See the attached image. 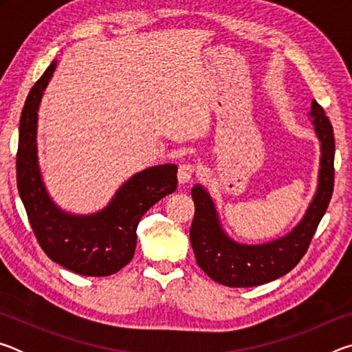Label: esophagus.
I'll return each instance as SVG.
<instances>
[{"label":"esophagus","mask_w":352,"mask_h":352,"mask_svg":"<svg viewBox=\"0 0 352 352\" xmlns=\"http://www.w3.org/2000/svg\"><path fill=\"white\" fill-rule=\"evenodd\" d=\"M195 175V168L192 164H180V168H178L177 172V177H178V183L180 184H188L192 182V178Z\"/></svg>","instance_id":"esophagus-1"}]
</instances>
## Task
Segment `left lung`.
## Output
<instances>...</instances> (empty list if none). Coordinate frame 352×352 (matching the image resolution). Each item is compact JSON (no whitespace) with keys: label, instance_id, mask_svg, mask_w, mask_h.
I'll use <instances>...</instances> for the list:
<instances>
[{"label":"left lung","instance_id":"1","mask_svg":"<svg viewBox=\"0 0 352 352\" xmlns=\"http://www.w3.org/2000/svg\"><path fill=\"white\" fill-rule=\"evenodd\" d=\"M309 118L320 141V168L317 188L294 228L275 239L261 243L237 242L226 233L212 195L201 184H194L195 214L190 225V245L195 259L212 281L228 287H253L289 273L305 256L329 205L333 189V130L324 110L312 100Z\"/></svg>","mask_w":352,"mask_h":352}]
</instances>
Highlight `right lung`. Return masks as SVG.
Segmentation results:
<instances>
[{"label": "right lung", "instance_id": "right-lung-1", "mask_svg": "<svg viewBox=\"0 0 352 352\" xmlns=\"http://www.w3.org/2000/svg\"><path fill=\"white\" fill-rule=\"evenodd\" d=\"M57 58L29 91L20 118L16 184L35 237L51 261L83 276H109L127 265L136 248V226L148 208L177 189V166L140 170L116 189L102 210L76 214L58 206L38 163V109Z\"/></svg>", "mask_w": 352, "mask_h": 352}]
</instances>
